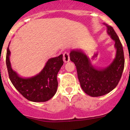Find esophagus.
<instances>
[{"instance_id": "34e87169", "label": "esophagus", "mask_w": 130, "mask_h": 130, "mask_svg": "<svg viewBox=\"0 0 130 130\" xmlns=\"http://www.w3.org/2000/svg\"><path fill=\"white\" fill-rule=\"evenodd\" d=\"M63 60L65 63H67V62H69L70 61V55H69V53L67 52H65L63 54Z\"/></svg>"}]
</instances>
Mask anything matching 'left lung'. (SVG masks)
<instances>
[{
  "label": "left lung",
  "mask_w": 130,
  "mask_h": 130,
  "mask_svg": "<svg viewBox=\"0 0 130 130\" xmlns=\"http://www.w3.org/2000/svg\"><path fill=\"white\" fill-rule=\"evenodd\" d=\"M107 32L115 41L116 56L113 61L105 68L93 67L89 58L80 50H72L70 60L76 67L81 88L87 95L101 96L112 91L118 84L124 68V56L121 42L114 29L108 24Z\"/></svg>",
  "instance_id": "left-lung-1"
}]
</instances>
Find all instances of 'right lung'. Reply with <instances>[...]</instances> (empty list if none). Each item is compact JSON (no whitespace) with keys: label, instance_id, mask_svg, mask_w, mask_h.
<instances>
[{"label":"right lung","instance_id":"1","mask_svg":"<svg viewBox=\"0 0 130 130\" xmlns=\"http://www.w3.org/2000/svg\"><path fill=\"white\" fill-rule=\"evenodd\" d=\"M10 52L7 49L6 63L9 77L14 87L24 98L32 102H46L57 92V75L63 66V55L48 60L41 72L29 78L21 77L12 70L9 60Z\"/></svg>","mask_w":130,"mask_h":130}]
</instances>
